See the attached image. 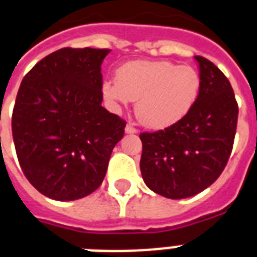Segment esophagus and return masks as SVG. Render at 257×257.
Returning a JSON list of instances; mask_svg holds the SVG:
<instances>
[{
	"mask_svg": "<svg viewBox=\"0 0 257 257\" xmlns=\"http://www.w3.org/2000/svg\"><path fill=\"white\" fill-rule=\"evenodd\" d=\"M125 133H129V135H132V133H137V129L135 128L132 124H126V126H125Z\"/></svg>",
	"mask_w": 257,
	"mask_h": 257,
	"instance_id": "obj_1",
	"label": "esophagus"
}]
</instances>
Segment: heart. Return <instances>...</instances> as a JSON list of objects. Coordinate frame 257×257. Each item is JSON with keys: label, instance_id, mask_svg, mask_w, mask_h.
<instances>
[{"label": "heart", "instance_id": "b5f03b06", "mask_svg": "<svg viewBox=\"0 0 257 257\" xmlns=\"http://www.w3.org/2000/svg\"><path fill=\"white\" fill-rule=\"evenodd\" d=\"M201 76L189 64L168 60H132L118 67L115 81L102 85V95L120 109L136 101V117L144 126L164 129L181 121L197 101Z\"/></svg>", "mask_w": 257, "mask_h": 257}]
</instances>
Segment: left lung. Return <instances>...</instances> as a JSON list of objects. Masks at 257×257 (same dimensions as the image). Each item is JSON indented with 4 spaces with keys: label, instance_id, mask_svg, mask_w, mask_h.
I'll use <instances>...</instances> for the list:
<instances>
[{
    "label": "left lung",
    "instance_id": "8db88e82",
    "mask_svg": "<svg viewBox=\"0 0 257 257\" xmlns=\"http://www.w3.org/2000/svg\"><path fill=\"white\" fill-rule=\"evenodd\" d=\"M195 60L201 89L193 109L163 131L140 133L143 179L166 198L193 197L214 183L234 142L238 106L230 82L206 58Z\"/></svg>",
    "mask_w": 257,
    "mask_h": 257
}]
</instances>
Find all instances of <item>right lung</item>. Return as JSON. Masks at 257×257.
I'll return each instance as SVG.
<instances>
[{"label":"right lung","instance_id":"obj_1","mask_svg":"<svg viewBox=\"0 0 257 257\" xmlns=\"http://www.w3.org/2000/svg\"><path fill=\"white\" fill-rule=\"evenodd\" d=\"M110 50L62 48L21 82L12 133L31 185L56 201L83 198L101 186L126 122L102 103L101 64Z\"/></svg>","mask_w":257,"mask_h":257}]
</instances>
